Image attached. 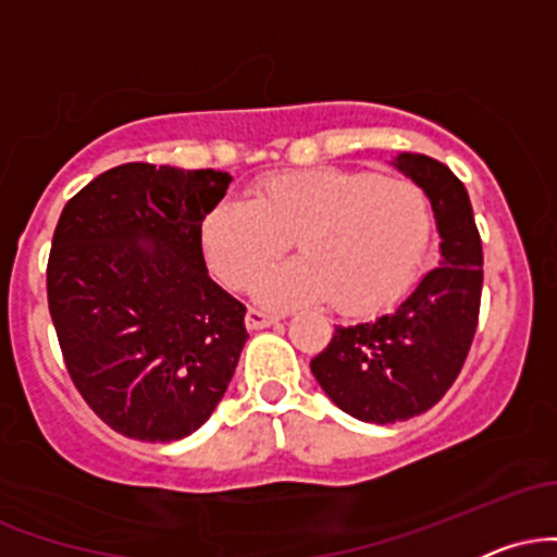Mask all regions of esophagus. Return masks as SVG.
<instances>
[{"instance_id":"34e87169","label":"esophagus","mask_w":557,"mask_h":557,"mask_svg":"<svg viewBox=\"0 0 557 557\" xmlns=\"http://www.w3.org/2000/svg\"><path fill=\"white\" fill-rule=\"evenodd\" d=\"M277 322H280V317L264 314V311H259V309H248V314H246L248 330H264V327H272V324H277Z\"/></svg>"}]
</instances>
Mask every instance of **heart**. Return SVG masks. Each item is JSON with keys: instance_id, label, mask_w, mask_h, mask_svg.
I'll use <instances>...</instances> for the list:
<instances>
[{"instance_id": "1", "label": "heart", "mask_w": 557, "mask_h": 557, "mask_svg": "<svg viewBox=\"0 0 557 557\" xmlns=\"http://www.w3.org/2000/svg\"><path fill=\"white\" fill-rule=\"evenodd\" d=\"M430 203L417 183L363 170L272 175L251 201L225 198L201 225L209 267L248 287L297 240L298 262L253 287L270 309L330 298L341 314H367L408 285L430 240Z\"/></svg>"}]
</instances>
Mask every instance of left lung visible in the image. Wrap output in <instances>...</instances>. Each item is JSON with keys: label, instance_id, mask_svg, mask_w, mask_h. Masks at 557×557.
Listing matches in <instances>:
<instances>
[{"label": "left lung", "instance_id": "left-lung-1", "mask_svg": "<svg viewBox=\"0 0 557 557\" xmlns=\"http://www.w3.org/2000/svg\"><path fill=\"white\" fill-rule=\"evenodd\" d=\"M395 168L424 190L440 261L387 314L337 324L311 374L354 419L393 424L430 411L461 374L479 322L482 238L463 183L437 159L398 154Z\"/></svg>", "mask_w": 557, "mask_h": 557}]
</instances>
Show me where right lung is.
I'll return each mask as SVG.
<instances>
[{"instance_id":"obj_1","label":"right lung","mask_w":557,"mask_h":557,"mask_svg":"<svg viewBox=\"0 0 557 557\" xmlns=\"http://www.w3.org/2000/svg\"><path fill=\"white\" fill-rule=\"evenodd\" d=\"M233 177L131 162L62 209L47 296L70 380L114 432L172 443L203 424L248 341L246 306L209 277L201 222Z\"/></svg>"}]
</instances>
